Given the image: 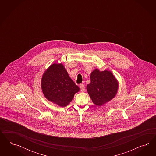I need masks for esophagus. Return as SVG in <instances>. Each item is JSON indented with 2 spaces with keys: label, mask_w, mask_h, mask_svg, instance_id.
<instances>
[{
  "label": "esophagus",
  "mask_w": 156,
  "mask_h": 156,
  "mask_svg": "<svg viewBox=\"0 0 156 156\" xmlns=\"http://www.w3.org/2000/svg\"><path fill=\"white\" fill-rule=\"evenodd\" d=\"M80 90H81V91H82V92L85 91V85H83V84H80Z\"/></svg>",
  "instance_id": "1"
}]
</instances>
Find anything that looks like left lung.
Masks as SVG:
<instances>
[{"mask_svg":"<svg viewBox=\"0 0 156 156\" xmlns=\"http://www.w3.org/2000/svg\"><path fill=\"white\" fill-rule=\"evenodd\" d=\"M90 81L86 87L87 91L96 106L108 102L117 93L118 80L111 71L95 69L90 74Z\"/></svg>","mask_w":156,"mask_h":156,"instance_id":"left-lung-1","label":"left lung"}]
</instances>
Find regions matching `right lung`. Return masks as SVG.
Returning a JSON list of instances; mask_svg holds the SVG:
<instances>
[{"label":"right lung","instance_id":"add662e5","mask_svg":"<svg viewBox=\"0 0 156 156\" xmlns=\"http://www.w3.org/2000/svg\"><path fill=\"white\" fill-rule=\"evenodd\" d=\"M41 87L47 100L61 107L67 106L80 91L62 63H53L44 72Z\"/></svg>","mask_w":156,"mask_h":156}]
</instances>
